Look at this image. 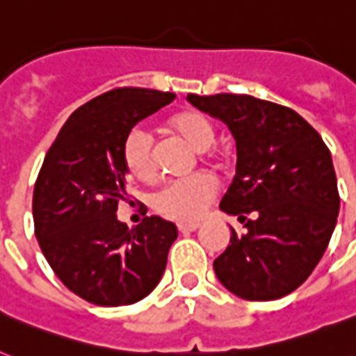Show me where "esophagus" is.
I'll list each match as a JSON object with an SVG mask.
<instances>
[{"label": "esophagus", "instance_id": "34e87169", "mask_svg": "<svg viewBox=\"0 0 356 356\" xmlns=\"http://www.w3.org/2000/svg\"><path fill=\"white\" fill-rule=\"evenodd\" d=\"M179 233H194L200 229V223H179Z\"/></svg>", "mask_w": 356, "mask_h": 356}]
</instances>
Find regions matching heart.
Instances as JSON below:
<instances>
[{
	"label": "heart",
	"mask_w": 356,
	"mask_h": 356,
	"mask_svg": "<svg viewBox=\"0 0 356 356\" xmlns=\"http://www.w3.org/2000/svg\"><path fill=\"white\" fill-rule=\"evenodd\" d=\"M168 129L197 153L203 162H220L223 153L211 149L216 129L205 114L181 111L168 120ZM122 162L127 173L138 181H151L156 175V153L153 138L142 127L131 129L122 144ZM216 181L205 173L183 181H172L151 195V207L161 216L175 222H195L216 195Z\"/></svg>",
	"instance_id": "heart-1"
}]
</instances>
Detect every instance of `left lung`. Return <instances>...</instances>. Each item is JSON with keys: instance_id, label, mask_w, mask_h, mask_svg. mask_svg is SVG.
I'll return each instance as SVG.
<instances>
[{"instance_id": "1", "label": "left lung", "mask_w": 356, "mask_h": 356, "mask_svg": "<svg viewBox=\"0 0 356 356\" xmlns=\"http://www.w3.org/2000/svg\"><path fill=\"white\" fill-rule=\"evenodd\" d=\"M186 99L227 123L236 140V175L220 209L248 233L231 227V243L214 260L218 279L248 301L284 298L314 271L337 225L331 151L307 120L277 103L245 94Z\"/></svg>"}]
</instances>
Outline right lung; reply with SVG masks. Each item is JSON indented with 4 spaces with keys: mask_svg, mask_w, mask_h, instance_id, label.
Masks as SVG:
<instances>
[{
    "mask_svg": "<svg viewBox=\"0 0 356 356\" xmlns=\"http://www.w3.org/2000/svg\"><path fill=\"white\" fill-rule=\"evenodd\" d=\"M173 99L133 86L105 92L66 120L44 159L33 192L35 234L55 275L88 303H136L166 270L177 227L145 216L129 229L116 211L129 200L125 134Z\"/></svg>",
    "mask_w": 356,
    "mask_h": 356,
    "instance_id": "1",
    "label": "right lung"
}]
</instances>
